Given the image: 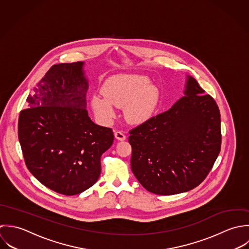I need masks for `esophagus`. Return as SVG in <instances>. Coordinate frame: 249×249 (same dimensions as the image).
I'll list each match as a JSON object with an SVG mask.
<instances>
[{
    "label": "esophagus",
    "instance_id": "34e87169",
    "mask_svg": "<svg viewBox=\"0 0 249 249\" xmlns=\"http://www.w3.org/2000/svg\"><path fill=\"white\" fill-rule=\"evenodd\" d=\"M114 136H115V139L118 140V141H125L126 140V136L122 131H116L114 133Z\"/></svg>",
    "mask_w": 249,
    "mask_h": 249
}]
</instances>
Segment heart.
I'll return each instance as SVG.
<instances>
[{
    "mask_svg": "<svg viewBox=\"0 0 249 249\" xmlns=\"http://www.w3.org/2000/svg\"><path fill=\"white\" fill-rule=\"evenodd\" d=\"M102 95L91 98V107L104 122L110 121L115 115L114 106L124 107V114L132 123H142L154 112L159 91L150 85L149 79L143 75H117L109 78L102 88Z\"/></svg>",
    "mask_w": 249,
    "mask_h": 249,
    "instance_id": "heart-1",
    "label": "heart"
}]
</instances>
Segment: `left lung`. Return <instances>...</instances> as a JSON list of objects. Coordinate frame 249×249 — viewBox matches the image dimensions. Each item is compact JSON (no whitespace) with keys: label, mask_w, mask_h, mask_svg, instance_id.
<instances>
[{"label":"left lung","mask_w":249,"mask_h":249,"mask_svg":"<svg viewBox=\"0 0 249 249\" xmlns=\"http://www.w3.org/2000/svg\"><path fill=\"white\" fill-rule=\"evenodd\" d=\"M131 167L148 192L172 196L200 185L220 152V113L189 76L185 96L130 130Z\"/></svg>","instance_id":"obj_1"}]
</instances>
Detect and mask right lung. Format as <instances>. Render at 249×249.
I'll return each instance as SVG.
<instances>
[{"instance_id":"add662e5","label":"right lung","mask_w":249,"mask_h":249,"mask_svg":"<svg viewBox=\"0 0 249 249\" xmlns=\"http://www.w3.org/2000/svg\"><path fill=\"white\" fill-rule=\"evenodd\" d=\"M84 62L54 64L20 111L18 138L25 163L45 187L79 195L99 179L101 156L114 140L89 116Z\"/></svg>"}]
</instances>
